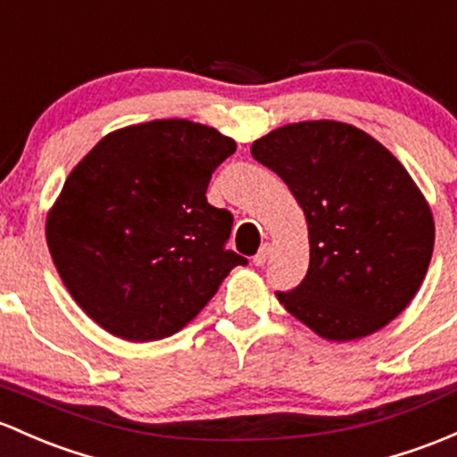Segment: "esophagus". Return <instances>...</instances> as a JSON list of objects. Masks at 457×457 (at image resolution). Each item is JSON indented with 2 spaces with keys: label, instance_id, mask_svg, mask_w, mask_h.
Returning <instances> with one entry per match:
<instances>
[{
  "label": "esophagus",
  "instance_id": "1",
  "mask_svg": "<svg viewBox=\"0 0 457 457\" xmlns=\"http://www.w3.org/2000/svg\"><path fill=\"white\" fill-rule=\"evenodd\" d=\"M268 257H270V244H263V246L259 248V253L253 257V263L254 266H266Z\"/></svg>",
  "mask_w": 457,
  "mask_h": 457
}]
</instances>
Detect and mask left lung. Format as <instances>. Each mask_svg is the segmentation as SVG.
I'll return each mask as SVG.
<instances>
[{
  "mask_svg": "<svg viewBox=\"0 0 457 457\" xmlns=\"http://www.w3.org/2000/svg\"><path fill=\"white\" fill-rule=\"evenodd\" d=\"M305 211L309 270L277 292L327 340L370 336L410 305L434 253V218L403 165L342 121L289 124L253 144Z\"/></svg>",
  "mask_w": 457,
  "mask_h": 457,
  "instance_id": "8db88e82",
  "label": "left lung"
}]
</instances>
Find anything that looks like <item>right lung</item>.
Returning a JSON list of instances; mask_svg holds the SVG:
<instances>
[{"mask_svg": "<svg viewBox=\"0 0 457 457\" xmlns=\"http://www.w3.org/2000/svg\"><path fill=\"white\" fill-rule=\"evenodd\" d=\"M235 141L187 120L106 135L62 185L47 246L62 283L102 328L129 342L174 336L248 259L227 250L233 215L207 203Z\"/></svg>", "mask_w": 457, "mask_h": 457, "instance_id": "1", "label": "right lung"}]
</instances>
